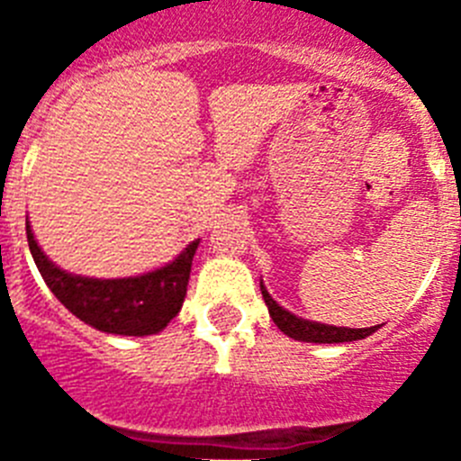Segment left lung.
I'll list each match as a JSON object with an SVG mask.
<instances>
[{
	"label": "left lung",
	"instance_id": "1",
	"mask_svg": "<svg viewBox=\"0 0 461 461\" xmlns=\"http://www.w3.org/2000/svg\"><path fill=\"white\" fill-rule=\"evenodd\" d=\"M260 293H263V300H266L267 309H270L272 321L276 323V328L284 332V335L293 337L297 341H312V344H341V341H357L369 337L372 332H376L378 325L374 328H335V325H323V323H312V321L297 319L295 313L286 312L284 307L275 303L270 297V293L266 291V286L260 284Z\"/></svg>",
	"mask_w": 461,
	"mask_h": 461
}]
</instances>
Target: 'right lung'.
<instances>
[{
  "label": "right lung",
  "instance_id": "1",
  "mask_svg": "<svg viewBox=\"0 0 461 461\" xmlns=\"http://www.w3.org/2000/svg\"><path fill=\"white\" fill-rule=\"evenodd\" d=\"M27 242L48 288L73 316L110 335H157L177 316L186 295L198 240L161 270L131 279H87L52 266L39 249L27 223Z\"/></svg>",
  "mask_w": 461,
  "mask_h": 461
}]
</instances>
